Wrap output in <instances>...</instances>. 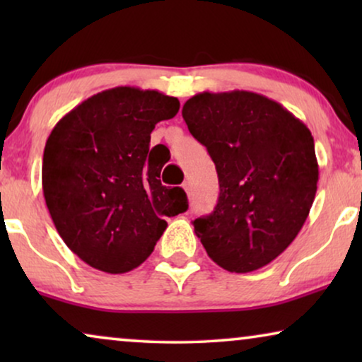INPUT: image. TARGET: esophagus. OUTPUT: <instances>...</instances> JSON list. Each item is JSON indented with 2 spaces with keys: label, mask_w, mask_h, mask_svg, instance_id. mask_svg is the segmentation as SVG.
<instances>
[{
  "label": "esophagus",
  "mask_w": 362,
  "mask_h": 362,
  "mask_svg": "<svg viewBox=\"0 0 362 362\" xmlns=\"http://www.w3.org/2000/svg\"><path fill=\"white\" fill-rule=\"evenodd\" d=\"M182 189H185L186 191V194L187 196H189L191 194V185H189V182H182Z\"/></svg>",
  "instance_id": "1"
}]
</instances>
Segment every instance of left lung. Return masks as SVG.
<instances>
[{
  "label": "left lung",
  "instance_id": "1",
  "mask_svg": "<svg viewBox=\"0 0 362 362\" xmlns=\"http://www.w3.org/2000/svg\"><path fill=\"white\" fill-rule=\"evenodd\" d=\"M187 130L207 148L219 199L194 232L227 272L247 274L275 260L310 214L318 182L311 132L260 93L202 92L182 105Z\"/></svg>",
  "mask_w": 362,
  "mask_h": 362
}]
</instances>
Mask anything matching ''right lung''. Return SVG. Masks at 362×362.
Segmentation results:
<instances>
[{"mask_svg":"<svg viewBox=\"0 0 362 362\" xmlns=\"http://www.w3.org/2000/svg\"><path fill=\"white\" fill-rule=\"evenodd\" d=\"M177 110L176 97L115 87L83 100L49 135L44 199L59 235L93 269H136L165 232L166 217L187 209L182 187L158 180L163 163L150 151L153 128Z\"/></svg>","mask_w":362,"mask_h":362,"instance_id":"add662e5","label":"right lung"}]
</instances>
